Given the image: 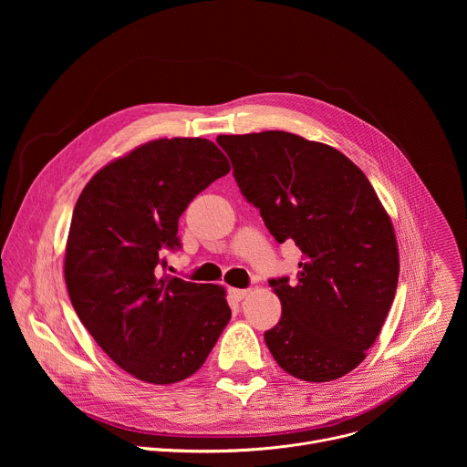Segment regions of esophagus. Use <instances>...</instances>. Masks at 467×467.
Segmentation results:
<instances>
[{"label":"esophagus","mask_w":467,"mask_h":467,"mask_svg":"<svg viewBox=\"0 0 467 467\" xmlns=\"http://www.w3.org/2000/svg\"><path fill=\"white\" fill-rule=\"evenodd\" d=\"M247 294H249V290H242V288H229V296H231L234 301H242Z\"/></svg>","instance_id":"obj_1"}]
</instances>
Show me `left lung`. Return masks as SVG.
I'll list each match as a JSON object with an SVG mask.
<instances>
[{
	"instance_id": "8db88e82",
	"label": "left lung",
	"mask_w": 467,
	"mask_h": 467,
	"mask_svg": "<svg viewBox=\"0 0 467 467\" xmlns=\"http://www.w3.org/2000/svg\"><path fill=\"white\" fill-rule=\"evenodd\" d=\"M242 195L264 225L303 253L297 281L270 279L283 305L265 346L290 375L335 380L375 344L395 297L399 253L389 216L338 150L285 130L222 135Z\"/></svg>"
}]
</instances>
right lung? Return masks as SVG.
I'll return each instance as SVG.
<instances>
[{
    "label": "right lung",
    "instance_id": "1",
    "mask_svg": "<svg viewBox=\"0 0 467 467\" xmlns=\"http://www.w3.org/2000/svg\"><path fill=\"white\" fill-rule=\"evenodd\" d=\"M229 173L207 139H161L99 170L81 192L66 242L72 305L121 369L173 384L203 366L231 319L225 290L166 275L179 218Z\"/></svg>",
    "mask_w": 467,
    "mask_h": 467
}]
</instances>
